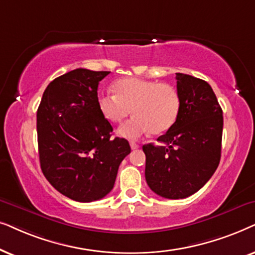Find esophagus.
<instances>
[{"label":"esophagus","instance_id":"34e87169","mask_svg":"<svg viewBox=\"0 0 255 255\" xmlns=\"http://www.w3.org/2000/svg\"><path fill=\"white\" fill-rule=\"evenodd\" d=\"M130 148L133 149V150H135V149H138V148H140V145L136 144V143H134V142H131V143H130Z\"/></svg>","mask_w":255,"mask_h":255}]
</instances>
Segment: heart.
<instances>
[{
	"label": "heart",
	"instance_id": "1",
	"mask_svg": "<svg viewBox=\"0 0 255 255\" xmlns=\"http://www.w3.org/2000/svg\"><path fill=\"white\" fill-rule=\"evenodd\" d=\"M115 93L98 98L101 114L108 121L121 122L133 112L134 117L119 128V135L136 140L148 133L162 134L177 120L181 99L171 85L142 78H124L114 84Z\"/></svg>",
	"mask_w": 255,
	"mask_h": 255
}]
</instances>
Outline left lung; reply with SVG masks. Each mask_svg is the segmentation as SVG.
Listing matches in <instances>:
<instances>
[{
	"instance_id": "1",
	"label": "left lung",
	"mask_w": 255,
	"mask_h": 255,
	"mask_svg": "<svg viewBox=\"0 0 255 255\" xmlns=\"http://www.w3.org/2000/svg\"><path fill=\"white\" fill-rule=\"evenodd\" d=\"M181 108L159 145L144 144L145 181L156 195L181 199L206 184L222 152L223 111L211 86L189 74L176 73Z\"/></svg>"
}]
</instances>
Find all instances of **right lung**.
<instances>
[{
	"instance_id": "add662e5",
	"label": "right lung",
	"mask_w": 255,
	"mask_h": 255,
	"mask_svg": "<svg viewBox=\"0 0 255 255\" xmlns=\"http://www.w3.org/2000/svg\"><path fill=\"white\" fill-rule=\"evenodd\" d=\"M108 71L76 69L47 85L37 111L40 168L62 195L88 203L113 189L130 145L112 138L113 127L98 106V85Z\"/></svg>"
}]
</instances>
